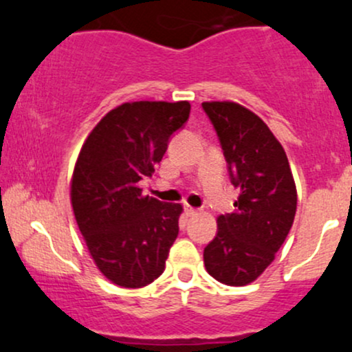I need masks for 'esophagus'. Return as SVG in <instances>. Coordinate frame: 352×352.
I'll list each match as a JSON object with an SVG mask.
<instances>
[{
	"label": "esophagus",
	"mask_w": 352,
	"mask_h": 352,
	"mask_svg": "<svg viewBox=\"0 0 352 352\" xmlns=\"http://www.w3.org/2000/svg\"><path fill=\"white\" fill-rule=\"evenodd\" d=\"M185 215H187V217H195V215H199V210L190 207V205H185Z\"/></svg>",
	"instance_id": "obj_1"
}]
</instances>
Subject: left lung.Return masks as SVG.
Listing matches in <instances>:
<instances>
[{
	"label": "left lung",
	"instance_id": "8db88e82",
	"mask_svg": "<svg viewBox=\"0 0 352 352\" xmlns=\"http://www.w3.org/2000/svg\"><path fill=\"white\" fill-rule=\"evenodd\" d=\"M201 107L220 139L232 184L240 188L235 212L217 218V236L204 250V263L217 281L245 286L285 243L296 213V185L285 148L254 112L230 100Z\"/></svg>",
	"mask_w": 352,
	"mask_h": 352
}]
</instances>
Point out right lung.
Segmentation results:
<instances>
[{"mask_svg":"<svg viewBox=\"0 0 352 352\" xmlns=\"http://www.w3.org/2000/svg\"><path fill=\"white\" fill-rule=\"evenodd\" d=\"M188 114L187 100L124 102L99 120L80 148L72 210L96 266L117 286L142 288L164 273L184 208L142 195L139 182L152 177Z\"/></svg>","mask_w":352,"mask_h":352,"instance_id":"obj_1","label":"right lung"}]
</instances>
